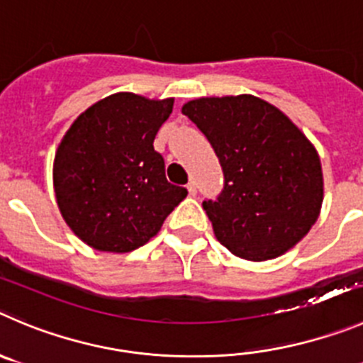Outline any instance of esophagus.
Wrapping results in <instances>:
<instances>
[{"label":"esophagus","mask_w":363,"mask_h":363,"mask_svg":"<svg viewBox=\"0 0 363 363\" xmlns=\"http://www.w3.org/2000/svg\"><path fill=\"white\" fill-rule=\"evenodd\" d=\"M188 193H189V197H195V195H197V182L195 181L188 182Z\"/></svg>","instance_id":"esophagus-1"}]
</instances>
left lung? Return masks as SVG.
Segmentation results:
<instances>
[{
  "label": "left lung",
  "mask_w": 363,
  "mask_h": 363,
  "mask_svg": "<svg viewBox=\"0 0 363 363\" xmlns=\"http://www.w3.org/2000/svg\"><path fill=\"white\" fill-rule=\"evenodd\" d=\"M181 111L208 138L225 177L222 195L202 202L216 240L249 262L297 245L324 201L319 154L301 128L254 94L195 98Z\"/></svg>",
  "instance_id": "left-lung-1"
}]
</instances>
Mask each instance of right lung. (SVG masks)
I'll use <instances>...</instances> for the list:
<instances>
[{
  "label": "right lung",
  "mask_w": 363,
  "mask_h": 363,
  "mask_svg": "<svg viewBox=\"0 0 363 363\" xmlns=\"http://www.w3.org/2000/svg\"><path fill=\"white\" fill-rule=\"evenodd\" d=\"M174 98L114 93L71 123L53 159V189L67 228L104 252L145 245L188 191L166 181L154 150Z\"/></svg>",
  "instance_id": "add662e5"
}]
</instances>
